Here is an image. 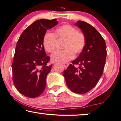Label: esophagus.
<instances>
[{"label": "esophagus", "mask_w": 121, "mask_h": 121, "mask_svg": "<svg viewBox=\"0 0 121 121\" xmlns=\"http://www.w3.org/2000/svg\"><path fill=\"white\" fill-rule=\"evenodd\" d=\"M69 63H64V64H63V65H64V68H65V69L68 68V66H69Z\"/></svg>", "instance_id": "1"}]
</instances>
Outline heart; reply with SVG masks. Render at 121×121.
Listing matches in <instances>:
<instances>
[{"label":"heart","instance_id":"1","mask_svg":"<svg viewBox=\"0 0 121 121\" xmlns=\"http://www.w3.org/2000/svg\"><path fill=\"white\" fill-rule=\"evenodd\" d=\"M56 39L64 40L62 49L64 50L56 52L51 56L53 62L65 63L74 58V53L79 54L86 45V36L82 31L77 30L72 26L64 24L55 29V33H45L42 44L44 50L53 53L56 50Z\"/></svg>","mask_w":121,"mask_h":121}]
</instances>
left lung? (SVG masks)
<instances>
[{
  "mask_svg": "<svg viewBox=\"0 0 121 121\" xmlns=\"http://www.w3.org/2000/svg\"><path fill=\"white\" fill-rule=\"evenodd\" d=\"M76 25L86 36V45L64 71L63 76L71 91L84 94L94 87L102 75L107 56L106 44L101 35L92 25L82 21H78ZM75 65H78V68Z\"/></svg>",
  "mask_w": 121,
  "mask_h": 121,
  "instance_id": "obj_1",
  "label": "left lung"
}]
</instances>
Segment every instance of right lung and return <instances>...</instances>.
<instances>
[{"instance_id": "obj_1", "label": "right lung", "mask_w": 121, "mask_h": 121, "mask_svg": "<svg viewBox=\"0 0 121 121\" xmlns=\"http://www.w3.org/2000/svg\"><path fill=\"white\" fill-rule=\"evenodd\" d=\"M57 23L56 19L37 20L23 31L17 42L12 65L13 82L17 90L28 98L39 96L46 86L52 65H47L50 57L42 40L48 29Z\"/></svg>"}]
</instances>
